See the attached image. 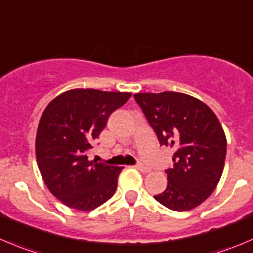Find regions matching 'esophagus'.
<instances>
[{
    "label": "esophagus",
    "mask_w": 253,
    "mask_h": 253,
    "mask_svg": "<svg viewBox=\"0 0 253 253\" xmlns=\"http://www.w3.org/2000/svg\"><path fill=\"white\" fill-rule=\"evenodd\" d=\"M136 168L138 169L139 171H142V173H148V171H149V168H148V167L143 166V164H137Z\"/></svg>",
    "instance_id": "esophagus-1"
}]
</instances>
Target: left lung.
Returning <instances> with one entry per match:
<instances>
[{
	"instance_id": "1",
	"label": "left lung",
	"mask_w": 253,
	"mask_h": 253,
	"mask_svg": "<svg viewBox=\"0 0 253 253\" xmlns=\"http://www.w3.org/2000/svg\"><path fill=\"white\" fill-rule=\"evenodd\" d=\"M134 100L161 146L174 148L166 170L167 188L154 199L174 211H188L211 195L221 178L226 137L209 106L189 95L166 91L136 94Z\"/></svg>"
}]
</instances>
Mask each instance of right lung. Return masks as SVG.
Wrapping results in <instances>:
<instances>
[{"label": "right lung", "mask_w": 253, "mask_h": 253, "mask_svg": "<svg viewBox=\"0 0 253 253\" xmlns=\"http://www.w3.org/2000/svg\"><path fill=\"white\" fill-rule=\"evenodd\" d=\"M131 96L75 89L56 96L44 110L37 129V163L51 194L67 207L90 211L114 195L124 167L89 161L87 154L110 115Z\"/></svg>", "instance_id": "add662e5"}]
</instances>
